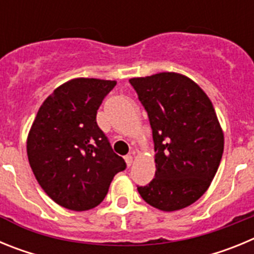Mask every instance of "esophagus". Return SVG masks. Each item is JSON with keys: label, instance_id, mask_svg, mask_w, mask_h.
Segmentation results:
<instances>
[{"label": "esophagus", "instance_id": "obj_1", "mask_svg": "<svg viewBox=\"0 0 254 254\" xmlns=\"http://www.w3.org/2000/svg\"><path fill=\"white\" fill-rule=\"evenodd\" d=\"M125 160L126 164H127V167H131L132 161H133V156L132 155H127V156H125Z\"/></svg>", "mask_w": 254, "mask_h": 254}]
</instances>
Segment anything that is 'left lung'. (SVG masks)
<instances>
[{
	"label": "left lung",
	"instance_id": "1",
	"mask_svg": "<svg viewBox=\"0 0 254 254\" xmlns=\"http://www.w3.org/2000/svg\"><path fill=\"white\" fill-rule=\"evenodd\" d=\"M149 116L155 147V178L137 187L152 207L177 211L210 187L224 151V132L214 105L190 77L160 72L129 78Z\"/></svg>",
	"mask_w": 254,
	"mask_h": 254
}]
</instances>
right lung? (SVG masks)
Returning <instances> with one entry per match:
<instances>
[{
  "label": "right lung",
  "instance_id": "1",
  "mask_svg": "<svg viewBox=\"0 0 254 254\" xmlns=\"http://www.w3.org/2000/svg\"><path fill=\"white\" fill-rule=\"evenodd\" d=\"M117 81L72 78L40 105L26 140L29 164L40 187L68 210L94 208L126 163L96 123V112Z\"/></svg>",
  "mask_w": 254,
  "mask_h": 254
}]
</instances>
